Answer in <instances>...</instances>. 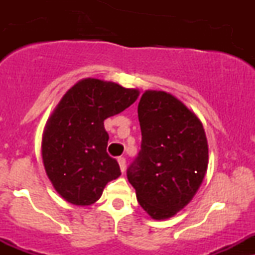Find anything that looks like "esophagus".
Listing matches in <instances>:
<instances>
[{
  "label": "esophagus",
  "instance_id": "34e87169",
  "mask_svg": "<svg viewBox=\"0 0 255 255\" xmlns=\"http://www.w3.org/2000/svg\"><path fill=\"white\" fill-rule=\"evenodd\" d=\"M118 160V164H120V168H121V171H125L126 170V158H123V156H120V158L117 159Z\"/></svg>",
  "mask_w": 255,
  "mask_h": 255
}]
</instances>
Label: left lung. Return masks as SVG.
<instances>
[{
	"label": "left lung",
	"mask_w": 255,
	"mask_h": 255,
	"mask_svg": "<svg viewBox=\"0 0 255 255\" xmlns=\"http://www.w3.org/2000/svg\"><path fill=\"white\" fill-rule=\"evenodd\" d=\"M142 143L127 177L154 220L174 216L191 201L208 164L202 123L173 95L145 91L138 105Z\"/></svg>",
	"instance_id": "1"
}]
</instances>
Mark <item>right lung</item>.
<instances>
[{
    "label": "right lung",
    "mask_w": 255,
    "mask_h": 255,
    "mask_svg": "<svg viewBox=\"0 0 255 255\" xmlns=\"http://www.w3.org/2000/svg\"><path fill=\"white\" fill-rule=\"evenodd\" d=\"M138 95L115 82L85 79L59 102L43 134L42 155L54 189L68 202L94 204L107 182L121 175L117 160L106 151L104 121L125 111Z\"/></svg>",
    "instance_id": "obj_1"
}]
</instances>
